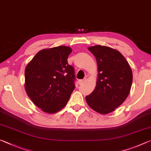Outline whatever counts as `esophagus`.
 <instances>
[{
    "label": "esophagus",
    "mask_w": 151,
    "mask_h": 151,
    "mask_svg": "<svg viewBox=\"0 0 151 151\" xmlns=\"http://www.w3.org/2000/svg\"><path fill=\"white\" fill-rule=\"evenodd\" d=\"M86 81V79H84V80H80L78 81V83L80 84V85H82V84H83L84 83H85Z\"/></svg>",
    "instance_id": "obj_1"
}]
</instances>
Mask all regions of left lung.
<instances>
[{
    "label": "left lung",
    "instance_id": "left-lung-1",
    "mask_svg": "<svg viewBox=\"0 0 151 151\" xmlns=\"http://www.w3.org/2000/svg\"><path fill=\"white\" fill-rule=\"evenodd\" d=\"M96 58L98 76L94 90L86 96L88 105L101 114L113 112L126 100L131 91V66L119 50L106 46L89 47Z\"/></svg>",
    "mask_w": 151,
    "mask_h": 151
}]
</instances>
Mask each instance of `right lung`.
<instances>
[{
	"instance_id": "obj_1",
	"label": "right lung",
	"mask_w": 151,
	"mask_h": 151,
	"mask_svg": "<svg viewBox=\"0 0 151 151\" xmlns=\"http://www.w3.org/2000/svg\"><path fill=\"white\" fill-rule=\"evenodd\" d=\"M71 52L66 46L45 48L25 68L27 95L46 113L55 114L63 109L75 89L74 68L67 61Z\"/></svg>"
}]
</instances>
